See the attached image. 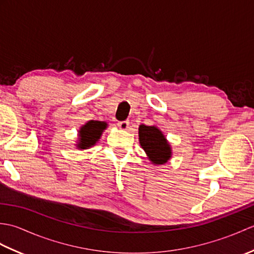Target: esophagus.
Returning <instances> with one entry per match:
<instances>
[{"label": "esophagus", "instance_id": "34e87169", "mask_svg": "<svg viewBox=\"0 0 254 254\" xmlns=\"http://www.w3.org/2000/svg\"><path fill=\"white\" fill-rule=\"evenodd\" d=\"M128 126H130V122H128V121H121V122H119V123H118V127H120L121 130H123V131L127 130Z\"/></svg>", "mask_w": 254, "mask_h": 254}]
</instances>
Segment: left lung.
I'll list each match as a JSON object with an SVG mask.
<instances>
[{"mask_svg": "<svg viewBox=\"0 0 254 254\" xmlns=\"http://www.w3.org/2000/svg\"><path fill=\"white\" fill-rule=\"evenodd\" d=\"M138 141L153 165H165L171 158V145L158 127L141 124L138 127Z\"/></svg>", "mask_w": 254, "mask_h": 254, "instance_id": "1", "label": "left lung"}]
</instances>
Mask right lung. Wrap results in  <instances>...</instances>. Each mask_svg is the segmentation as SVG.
I'll return each mask as SVG.
<instances>
[{"instance_id":"obj_1","label":"right lung","mask_w":254,"mask_h":254,"mask_svg":"<svg viewBox=\"0 0 254 254\" xmlns=\"http://www.w3.org/2000/svg\"><path fill=\"white\" fill-rule=\"evenodd\" d=\"M108 127L105 121L90 120L79 127L77 133V141L75 144L77 149H88L99 142L102 133Z\"/></svg>"}]
</instances>
